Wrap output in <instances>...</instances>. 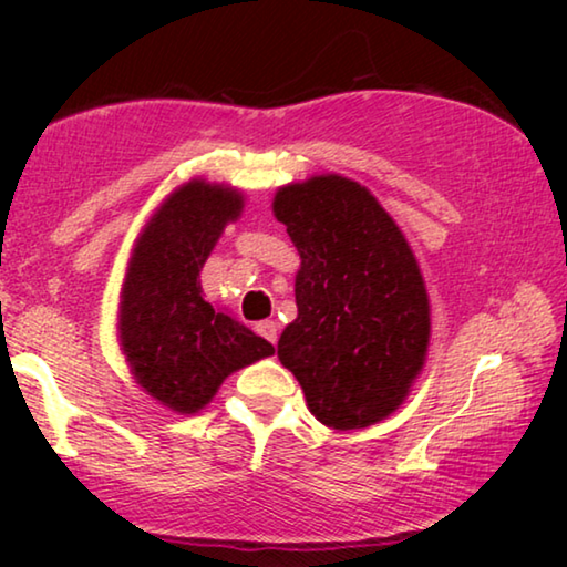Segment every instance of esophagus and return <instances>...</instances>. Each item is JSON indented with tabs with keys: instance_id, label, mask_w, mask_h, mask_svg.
<instances>
[{
	"instance_id": "34e87169",
	"label": "esophagus",
	"mask_w": 567,
	"mask_h": 567,
	"mask_svg": "<svg viewBox=\"0 0 567 567\" xmlns=\"http://www.w3.org/2000/svg\"><path fill=\"white\" fill-rule=\"evenodd\" d=\"M255 330H258L260 336L268 340V343L276 346V340H278V324H276L274 320H262V322H258V324H255Z\"/></svg>"
}]
</instances>
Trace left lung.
I'll return each mask as SVG.
<instances>
[{
    "instance_id": "left-lung-1",
    "label": "left lung",
    "mask_w": 567,
    "mask_h": 567,
    "mask_svg": "<svg viewBox=\"0 0 567 567\" xmlns=\"http://www.w3.org/2000/svg\"><path fill=\"white\" fill-rule=\"evenodd\" d=\"M274 216L301 258L299 312L278 338V361L328 429L384 421L408 400L431 343L413 247L367 185L338 173L281 185Z\"/></svg>"
}]
</instances>
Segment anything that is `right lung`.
Listing matches in <instances>:
<instances>
[{
    "label": "right lung",
    "instance_id": "right-lung-1",
    "mask_svg": "<svg viewBox=\"0 0 567 567\" xmlns=\"http://www.w3.org/2000/svg\"><path fill=\"white\" fill-rule=\"evenodd\" d=\"M245 208L235 185L190 177L154 208L131 247L118 301V343L134 382L177 415H196L224 379L274 346L212 307L200 268Z\"/></svg>",
    "mask_w": 567,
    "mask_h": 567
}]
</instances>
